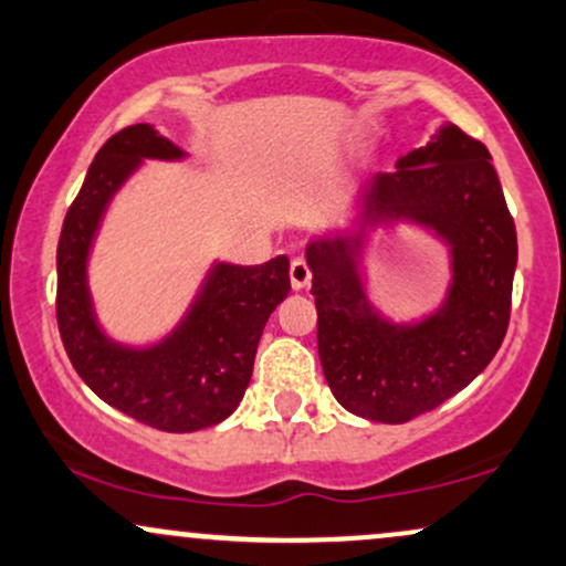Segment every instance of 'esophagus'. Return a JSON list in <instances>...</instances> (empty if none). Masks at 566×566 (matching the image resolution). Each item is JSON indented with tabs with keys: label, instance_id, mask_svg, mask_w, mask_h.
<instances>
[{
	"label": "esophagus",
	"instance_id": "1",
	"mask_svg": "<svg viewBox=\"0 0 566 566\" xmlns=\"http://www.w3.org/2000/svg\"><path fill=\"white\" fill-rule=\"evenodd\" d=\"M290 282H292V290H305L311 284V269L303 258H292Z\"/></svg>",
	"mask_w": 566,
	"mask_h": 566
}]
</instances>
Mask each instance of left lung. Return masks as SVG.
Wrapping results in <instances>:
<instances>
[{
  "instance_id": "1",
  "label": "left lung",
  "mask_w": 566,
  "mask_h": 566,
  "mask_svg": "<svg viewBox=\"0 0 566 566\" xmlns=\"http://www.w3.org/2000/svg\"><path fill=\"white\" fill-rule=\"evenodd\" d=\"M409 220L450 244L452 284L426 319L394 324L369 303L359 274L365 233L316 239V343L324 378L348 412L407 423L463 391L490 365L511 319L516 226L482 140L447 125L423 148L378 172L361 197V226Z\"/></svg>"
}]
</instances>
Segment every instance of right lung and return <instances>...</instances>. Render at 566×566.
I'll return each instance as SVG.
<instances>
[{"mask_svg": "<svg viewBox=\"0 0 566 566\" xmlns=\"http://www.w3.org/2000/svg\"><path fill=\"white\" fill-rule=\"evenodd\" d=\"M140 159H184V151L148 125L119 129L71 201L57 242V329L71 365L106 405L159 431L191 433L226 420L242 401L265 322L290 292V261L216 263L172 335L151 348L108 340L90 301L87 255L106 205Z\"/></svg>", "mask_w": 566, "mask_h": 566, "instance_id": "add662e5", "label": "right lung"}]
</instances>
